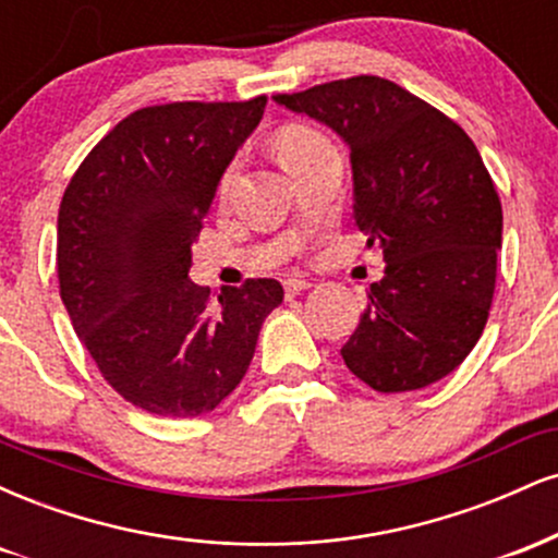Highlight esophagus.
I'll list each match as a JSON object with an SVG mask.
<instances>
[{
	"instance_id": "obj_1",
	"label": "esophagus",
	"mask_w": 558,
	"mask_h": 558,
	"mask_svg": "<svg viewBox=\"0 0 558 558\" xmlns=\"http://www.w3.org/2000/svg\"><path fill=\"white\" fill-rule=\"evenodd\" d=\"M283 288H286V296H296V293L312 288V283L304 278H288V280H283Z\"/></svg>"
}]
</instances>
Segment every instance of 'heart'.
I'll return each instance as SVG.
<instances>
[{"instance_id":"1","label":"heart","mask_w":558,"mask_h":558,"mask_svg":"<svg viewBox=\"0 0 558 558\" xmlns=\"http://www.w3.org/2000/svg\"><path fill=\"white\" fill-rule=\"evenodd\" d=\"M328 144V138L323 136V133L315 131V128L310 125H288L283 131L278 133V155H280V162H288V159H296L301 155H306V151L317 149V146ZM235 170H239V159H233V162L228 165L226 170H222V178H220V191H228L230 183H233L235 178Z\"/></svg>"}]
</instances>
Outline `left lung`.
Segmentation results:
<instances>
[{
    "mask_svg": "<svg viewBox=\"0 0 558 558\" xmlns=\"http://www.w3.org/2000/svg\"><path fill=\"white\" fill-rule=\"evenodd\" d=\"M351 149L354 220L386 275L345 341V367L380 393L438 383L483 336L496 291L501 198L472 138L444 112L377 75L275 94Z\"/></svg>",
    "mask_w": 558,
    "mask_h": 558,
    "instance_id": "8db88e82",
    "label": "left lung"
}]
</instances>
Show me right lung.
<instances>
[{
  "mask_svg": "<svg viewBox=\"0 0 558 558\" xmlns=\"http://www.w3.org/2000/svg\"><path fill=\"white\" fill-rule=\"evenodd\" d=\"M267 96L172 101L128 114L70 178L57 217V278L70 323L101 377L162 417L207 414L246 375L265 317L283 301L272 278L191 283L202 233L239 146Z\"/></svg>",
  "mask_w": 558,
  "mask_h": 558,
  "instance_id": "1",
  "label": "right lung"
}]
</instances>
